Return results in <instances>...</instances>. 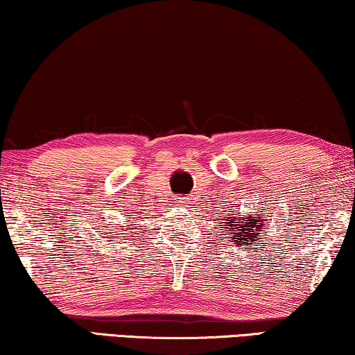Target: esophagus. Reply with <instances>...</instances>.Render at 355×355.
<instances>
[{
	"label": "esophagus",
	"instance_id": "obj_1",
	"mask_svg": "<svg viewBox=\"0 0 355 355\" xmlns=\"http://www.w3.org/2000/svg\"><path fill=\"white\" fill-rule=\"evenodd\" d=\"M177 202H178V206H184V204H188L187 198H177Z\"/></svg>",
	"mask_w": 355,
	"mask_h": 355
}]
</instances>
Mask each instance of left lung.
Segmentation results:
<instances>
[{"label":"left lung","mask_w":355,"mask_h":355,"mask_svg":"<svg viewBox=\"0 0 355 355\" xmlns=\"http://www.w3.org/2000/svg\"><path fill=\"white\" fill-rule=\"evenodd\" d=\"M262 214H266V211H262ZM233 216H238V212L233 214ZM263 217H266V216H263ZM239 220H241L242 222L239 223ZM267 220H268V218H267ZM227 223H228V225L225 228L234 227V234H233L234 243L249 244V246H254V244H256V238L257 239L262 238L263 218L259 216V214H251V216L248 217V220L244 217H236V218L230 217V222H227Z\"/></svg>","instance_id":"left-lung-1"}]
</instances>
